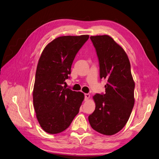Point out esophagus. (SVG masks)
Masks as SVG:
<instances>
[{"label": "esophagus", "instance_id": "obj_1", "mask_svg": "<svg viewBox=\"0 0 159 159\" xmlns=\"http://www.w3.org/2000/svg\"><path fill=\"white\" fill-rule=\"evenodd\" d=\"M90 98V94H84V100L86 101Z\"/></svg>", "mask_w": 159, "mask_h": 159}]
</instances>
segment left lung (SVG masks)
Segmentation results:
<instances>
[{
	"instance_id": "8db88e82",
	"label": "left lung",
	"mask_w": 159,
	"mask_h": 159,
	"mask_svg": "<svg viewBox=\"0 0 159 159\" xmlns=\"http://www.w3.org/2000/svg\"><path fill=\"white\" fill-rule=\"evenodd\" d=\"M100 65V79L107 80L106 93L96 94L94 112L89 116L93 129L112 135L123 129L134 107L135 83L127 55L107 35L90 36Z\"/></svg>"
}]
</instances>
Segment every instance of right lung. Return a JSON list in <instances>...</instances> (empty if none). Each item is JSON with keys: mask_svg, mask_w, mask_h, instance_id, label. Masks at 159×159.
Segmentation results:
<instances>
[{"mask_svg": "<svg viewBox=\"0 0 159 159\" xmlns=\"http://www.w3.org/2000/svg\"><path fill=\"white\" fill-rule=\"evenodd\" d=\"M89 35H65L48 43L41 55L35 73L33 102L42 129L50 134L65 131L78 114L84 95L66 88L71 65Z\"/></svg>", "mask_w": 159, "mask_h": 159, "instance_id": "1", "label": "right lung"}]
</instances>
